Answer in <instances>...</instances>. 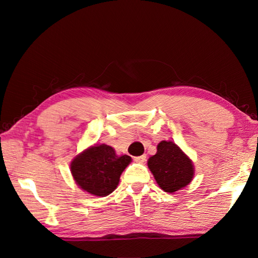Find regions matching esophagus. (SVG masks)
Instances as JSON below:
<instances>
[{"label":"esophagus","instance_id":"obj_1","mask_svg":"<svg viewBox=\"0 0 258 258\" xmlns=\"http://www.w3.org/2000/svg\"><path fill=\"white\" fill-rule=\"evenodd\" d=\"M146 158H147V156L146 155H141V156H138V157H135V160L138 161V163H141V164H143L146 161Z\"/></svg>","mask_w":258,"mask_h":258}]
</instances>
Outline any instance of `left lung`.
<instances>
[{"label": "left lung", "mask_w": 258, "mask_h": 258, "mask_svg": "<svg viewBox=\"0 0 258 258\" xmlns=\"http://www.w3.org/2000/svg\"><path fill=\"white\" fill-rule=\"evenodd\" d=\"M148 167L158 185L169 194L189 184L195 173L189 157L171 141H161L157 146V154L148 160Z\"/></svg>", "instance_id": "left-lung-1"}]
</instances>
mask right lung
Masks as SVG:
<instances>
[{"label": "right lung", "instance_id": "obj_1", "mask_svg": "<svg viewBox=\"0 0 258 258\" xmlns=\"http://www.w3.org/2000/svg\"><path fill=\"white\" fill-rule=\"evenodd\" d=\"M130 163V156L118 157L113 148L100 145L78 155L72 161L71 172L83 190L99 197H106L118 185L121 173Z\"/></svg>", "mask_w": 258, "mask_h": 258}]
</instances>
